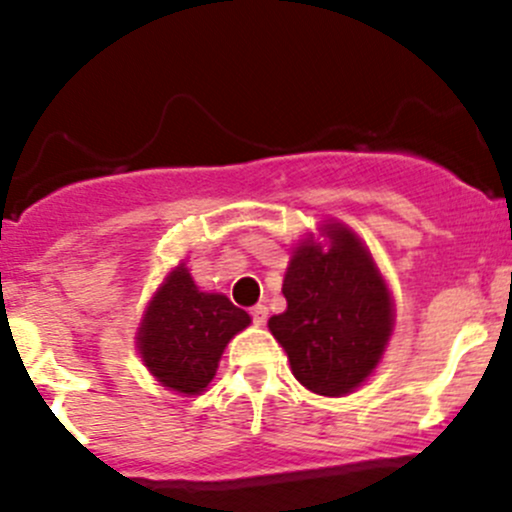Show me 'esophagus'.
Listing matches in <instances>:
<instances>
[{
	"label": "esophagus",
	"mask_w": 512,
	"mask_h": 512,
	"mask_svg": "<svg viewBox=\"0 0 512 512\" xmlns=\"http://www.w3.org/2000/svg\"><path fill=\"white\" fill-rule=\"evenodd\" d=\"M250 317H252V324H257V327H260V324H265L267 322V307H265V304H255V307L250 309Z\"/></svg>",
	"instance_id": "1"
}]
</instances>
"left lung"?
Listing matches in <instances>:
<instances>
[{"label": "left lung", "instance_id": "obj_1", "mask_svg": "<svg viewBox=\"0 0 512 512\" xmlns=\"http://www.w3.org/2000/svg\"><path fill=\"white\" fill-rule=\"evenodd\" d=\"M332 250L314 242L292 255L282 294L287 309L270 319L292 374L322 396L356 389L379 361L391 332V297L361 242L327 225Z\"/></svg>", "mask_w": 512, "mask_h": 512}]
</instances>
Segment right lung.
<instances>
[{"instance_id": "1", "label": "right lung", "mask_w": 512, "mask_h": 512, "mask_svg": "<svg viewBox=\"0 0 512 512\" xmlns=\"http://www.w3.org/2000/svg\"><path fill=\"white\" fill-rule=\"evenodd\" d=\"M247 324L245 309L225 294L200 292L180 265L153 297L138 349L160 384L180 394H200L213 381L225 344Z\"/></svg>"}]
</instances>
